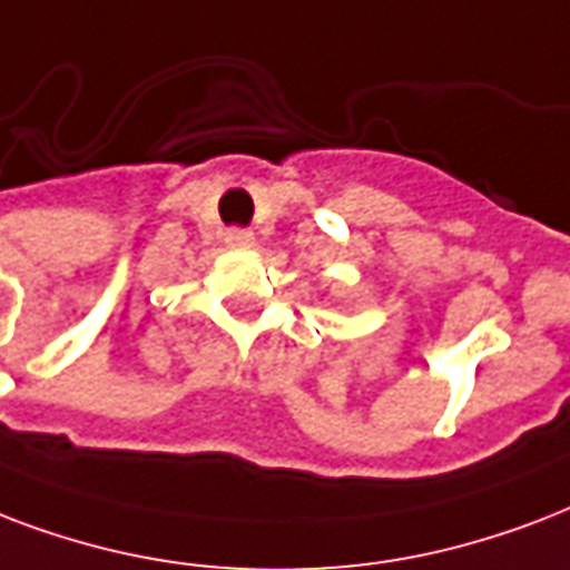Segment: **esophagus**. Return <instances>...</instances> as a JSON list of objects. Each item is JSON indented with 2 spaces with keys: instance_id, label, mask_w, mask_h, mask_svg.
<instances>
[{
  "instance_id": "obj_1",
  "label": "esophagus",
  "mask_w": 570,
  "mask_h": 570,
  "mask_svg": "<svg viewBox=\"0 0 570 570\" xmlns=\"http://www.w3.org/2000/svg\"><path fill=\"white\" fill-rule=\"evenodd\" d=\"M225 244L232 246V249H253L255 237L253 232H246V228H232V232L225 235Z\"/></svg>"
}]
</instances>
